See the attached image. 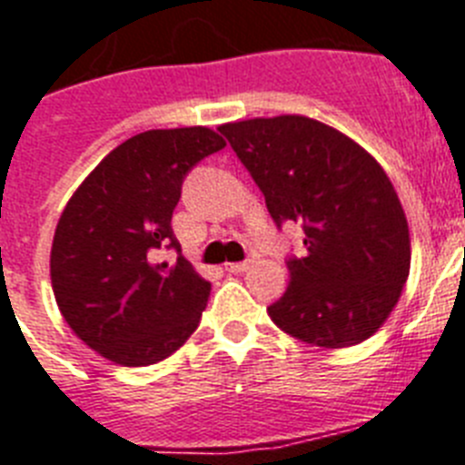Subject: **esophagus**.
<instances>
[{"mask_svg":"<svg viewBox=\"0 0 465 465\" xmlns=\"http://www.w3.org/2000/svg\"><path fill=\"white\" fill-rule=\"evenodd\" d=\"M249 268V261H235V263H225L228 273H244Z\"/></svg>","mask_w":465,"mask_h":465,"instance_id":"obj_1","label":"esophagus"}]
</instances>
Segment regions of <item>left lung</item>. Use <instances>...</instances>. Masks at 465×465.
Segmentation results:
<instances>
[{
    "mask_svg": "<svg viewBox=\"0 0 465 465\" xmlns=\"http://www.w3.org/2000/svg\"><path fill=\"white\" fill-rule=\"evenodd\" d=\"M218 130L252 173L275 223L304 225L306 256L290 259V285L268 306L287 335L342 349L375 335L411 271V237L392 180L332 125L285 114Z\"/></svg>",
    "mask_w": 465,
    "mask_h": 465,
    "instance_id": "8db88e82",
    "label": "left lung"
}]
</instances>
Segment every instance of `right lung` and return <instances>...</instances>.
I'll use <instances>...</instances> for the list:
<instances>
[{
	"instance_id": "add662e5",
	"label": "right lung",
	"mask_w": 465,
	"mask_h": 465,
	"mask_svg": "<svg viewBox=\"0 0 465 465\" xmlns=\"http://www.w3.org/2000/svg\"><path fill=\"white\" fill-rule=\"evenodd\" d=\"M225 147L206 125L147 130L104 156L68 199L54 232L49 275L68 328L121 366L163 361L197 330L211 282L180 249L173 209L197 161Z\"/></svg>"
}]
</instances>
